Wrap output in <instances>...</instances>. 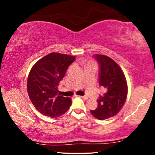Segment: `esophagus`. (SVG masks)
Here are the masks:
<instances>
[{"mask_svg":"<svg viewBox=\"0 0 155 155\" xmlns=\"http://www.w3.org/2000/svg\"><path fill=\"white\" fill-rule=\"evenodd\" d=\"M80 97H81L82 99H84V100H87V99H88V97H87V96H79Z\"/></svg>","mask_w":155,"mask_h":155,"instance_id":"1","label":"esophagus"}]
</instances>
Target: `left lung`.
<instances>
[{
    "mask_svg": "<svg viewBox=\"0 0 155 155\" xmlns=\"http://www.w3.org/2000/svg\"><path fill=\"white\" fill-rule=\"evenodd\" d=\"M99 64V84L104 93L97 100L98 106L91 114L99 120L116 116L124 107L128 94V84L119 65L109 56L95 54Z\"/></svg>",
    "mask_w": 155,
    "mask_h": 155,
    "instance_id": "1",
    "label": "left lung"
}]
</instances>
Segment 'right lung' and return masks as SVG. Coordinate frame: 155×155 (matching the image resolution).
<instances>
[{
    "instance_id": "add662e5",
    "label": "right lung",
    "mask_w": 155,
    "mask_h": 155,
    "mask_svg": "<svg viewBox=\"0 0 155 155\" xmlns=\"http://www.w3.org/2000/svg\"><path fill=\"white\" fill-rule=\"evenodd\" d=\"M75 57L51 53L37 61L27 78V92L36 109L44 116L57 118L71 105L70 97L57 94L58 85Z\"/></svg>"
}]
</instances>
